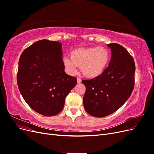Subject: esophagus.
<instances>
[{"label": "esophagus", "instance_id": "1", "mask_svg": "<svg viewBox=\"0 0 154 154\" xmlns=\"http://www.w3.org/2000/svg\"><path fill=\"white\" fill-rule=\"evenodd\" d=\"M82 82V80L80 78H77V83H81Z\"/></svg>", "mask_w": 154, "mask_h": 154}]
</instances>
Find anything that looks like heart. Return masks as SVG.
<instances>
[{
  "instance_id": "obj_1",
  "label": "heart",
  "mask_w": 154,
  "mask_h": 154,
  "mask_svg": "<svg viewBox=\"0 0 154 154\" xmlns=\"http://www.w3.org/2000/svg\"><path fill=\"white\" fill-rule=\"evenodd\" d=\"M110 60V52L106 48H78L71 51L70 58H63V64L69 74H75L78 67H80L85 77L95 78L103 73Z\"/></svg>"
}]
</instances>
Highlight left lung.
<instances>
[{"mask_svg":"<svg viewBox=\"0 0 154 154\" xmlns=\"http://www.w3.org/2000/svg\"><path fill=\"white\" fill-rule=\"evenodd\" d=\"M111 49L109 66L100 76L83 80L86 87L83 105L87 112L96 118L114 113L131 96L134 87L136 66L134 59L119 44H107Z\"/></svg>","mask_w":154,"mask_h":154,"instance_id":"1","label":"left lung"}]
</instances>
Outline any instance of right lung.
<instances>
[{
  "label": "right lung",
  "instance_id": "1",
  "mask_svg": "<svg viewBox=\"0 0 154 154\" xmlns=\"http://www.w3.org/2000/svg\"><path fill=\"white\" fill-rule=\"evenodd\" d=\"M62 44L41 40L23 51L18 62L17 84L31 108L45 116L62 111L76 78L65 72Z\"/></svg>",
  "mask_w": 154,
  "mask_h": 154
}]
</instances>
